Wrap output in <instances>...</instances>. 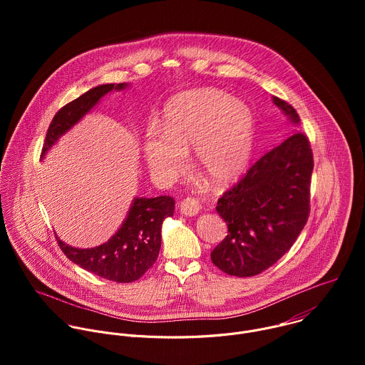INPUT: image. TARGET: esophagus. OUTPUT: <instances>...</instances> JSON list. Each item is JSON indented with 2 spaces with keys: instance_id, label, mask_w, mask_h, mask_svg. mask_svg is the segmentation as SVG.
I'll use <instances>...</instances> for the list:
<instances>
[{
  "instance_id": "1",
  "label": "esophagus",
  "mask_w": 365,
  "mask_h": 365,
  "mask_svg": "<svg viewBox=\"0 0 365 365\" xmlns=\"http://www.w3.org/2000/svg\"><path fill=\"white\" fill-rule=\"evenodd\" d=\"M179 210L186 217H195L200 210V203L195 197H186L179 203Z\"/></svg>"
}]
</instances>
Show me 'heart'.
<instances>
[{"label":"heart","mask_w":365,"mask_h":365,"mask_svg":"<svg viewBox=\"0 0 365 365\" xmlns=\"http://www.w3.org/2000/svg\"><path fill=\"white\" fill-rule=\"evenodd\" d=\"M254 144L255 118L247 103L222 89L199 88L168 102L162 128L147 127L141 150L151 176L172 183L193 148L196 169L211 185L224 187L245 173Z\"/></svg>","instance_id":"1"}]
</instances>
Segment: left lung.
Returning a JSON list of instances; mask_svg holds the SVG:
<instances>
[{"label": "left lung", "instance_id": "left-lung-1", "mask_svg": "<svg viewBox=\"0 0 365 365\" xmlns=\"http://www.w3.org/2000/svg\"><path fill=\"white\" fill-rule=\"evenodd\" d=\"M273 102L293 124L300 118L280 98ZM314 154L297 131L267 151L217 205L228 235L211 252L230 276L250 277L272 267L293 245L309 218Z\"/></svg>", "mask_w": 365, "mask_h": 365}]
</instances>
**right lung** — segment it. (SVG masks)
Wrapping results in <instances>:
<instances>
[{
    "instance_id": "add662e5",
    "label": "right lung",
    "mask_w": 365,
    "mask_h": 365,
    "mask_svg": "<svg viewBox=\"0 0 365 365\" xmlns=\"http://www.w3.org/2000/svg\"><path fill=\"white\" fill-rule=\"evenodd\" d=\"M128 83L99 85L66 103L51 120L41 150L44 154L56 141L78 124L99 99L111 91H123ZM175 212L170 196L134 197L127 218L107 241L92 248H75L56 237L65 255L79 267L111 282L131 283L138 280L158 259L162 245V224Z\"/></svg>"
}]
</instances>
